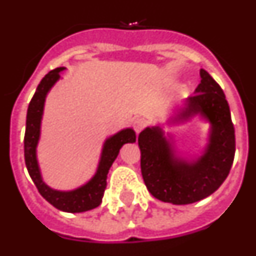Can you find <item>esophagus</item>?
I'll return each instance as SVG.
<instances>
[{
  "instance_id": "1",
  "label": "esophagus",
  "mask_w": 256,
  "mask_h": 256,
  "mask_svg": "<svg viewBox=\"0 0 256 256\" xmlns=\"http://www.w3.org/2000/svg\"><path fill=\"white\" fill-rule=\"evenodd\" d=\"M146 126V120L142 119V118H137L134 122H133V130L136 133H140L142 130Z\"/></svg>"
}]
</instances>
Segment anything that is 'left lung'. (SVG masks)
Returning a JSON list of instances; mask_svg holds the SVG:
<instances>
[{
	"mask_svg": "<svg viewBox=\"0 0 256 256\" xmlns=\"http://www.w3.org/2000/svg\"><path fill=\"white\" fill-rule=\"evenodd\" d=\"M200 76L195 94L168 122L180 124L196 115L209 122L202 155L196 159L178 155L172 136L165 137L160 126H148L138 136L144 184L154 198L174 205L192 204L216 192L227 178L236 151L234 128L223 90L206 70L201 69Z\"/></svg>",
	"mask_w": 256,
	"mask_h": 256,
	"instance_id": "obj_1",
	"label": "left lung"
}]
</instances>
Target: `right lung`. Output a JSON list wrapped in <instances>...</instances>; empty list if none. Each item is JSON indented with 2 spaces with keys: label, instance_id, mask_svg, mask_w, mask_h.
Here are the masks:
<instances>
[{
  "label": "right lung",
  "instance_id": "right-lung-1",
  "mask_svg": "<svg viewBox=\"0 0 256 256\" xmlns=\"http://www.w3.org/2000/svg\"><path fill=\"white\" fill-rule=\"evenodd\" d=\"M65 68H56L47 73L38 84L34 96L29 102L28 112H26V137H24V158L32 180L34 182L40 195L50 204L62 212H83L94 209L101 204L106 188L108 169L116 159L122 146L128 142H136V133L132 128H126L106 140L101 151V158L96 173L83 186L72 191H58L47 186L42 180V174L38 165L37 146L40 137V123H42L46 96L60 79V73Z\"/></svg>",
  "mask_w": 256,
  "mask_h": 256
}]
</instances>
